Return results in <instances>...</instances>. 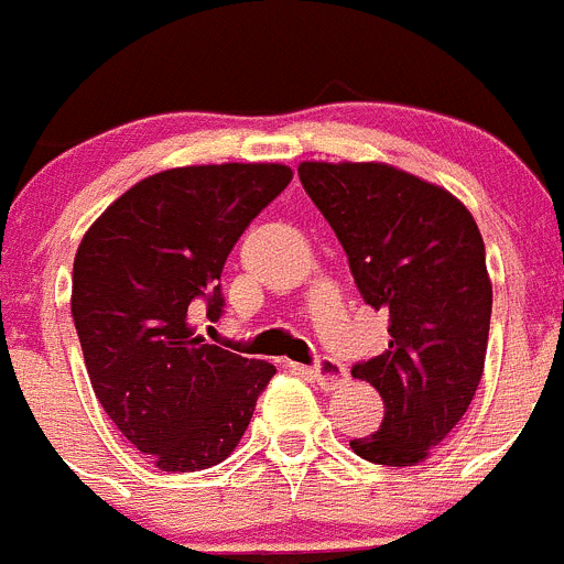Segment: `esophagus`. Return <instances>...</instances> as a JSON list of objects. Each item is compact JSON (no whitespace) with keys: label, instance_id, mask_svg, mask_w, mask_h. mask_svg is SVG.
<instances>
[{"label":"esophagus","instance_id":"esophagus-1","mask_svg":"<svg viewBox=\"0 0 564 564\" xmlns=\"http://www.w3.org/2000/svg\"><path fill=\"white\" fill-rule=\"evenodd\" d=\"M312 376H314V381H317L323 389H334V387H339V383L347 381L345 367H341L339 361L328 359V356L317 359V365L312 367Z\"/></svg>","mask_w":564,"mask_h":564}]
</instances>
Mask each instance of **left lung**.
<instances>
[{"instance_id": "8db88e82", "label": "left lung", "mask_w": 564, "mask_h": 564, "mask_svg": "<svg viewBox=\"0 0 564 564\" xmlns=\"http://www.w3.org/2000/svg\"><path fill=\"white\" fill-rule=\"evenodd\" d=\"M297 175L345 247L367 306L389 312V347L354 365L383 423L350 440L367 462L412 467L470 406L487 356L492 283L470 210L387 163L306 161Z\"/></svg>"}]
</instances>
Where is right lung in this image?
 I'll use <instances>...</instances> for the list:
<instances>
[{"instance_id": "1", "label": "right lung", "mask_w": 564, "mask_h": 564, "mask_svg": "<svg viewBox=\"0 0 564 564\" xmlns=\"http://www.w3.org/2000/svg\"><path fill=\"white\" fill-rule=\"evenodd\" d=\"M283 163L181 166L144 177L83 236L72 317L97 401L166 473L234 454L275 367L194 334L223 317L219 275L247 225L283 192Z\"/></svg>"}]
</instances>
